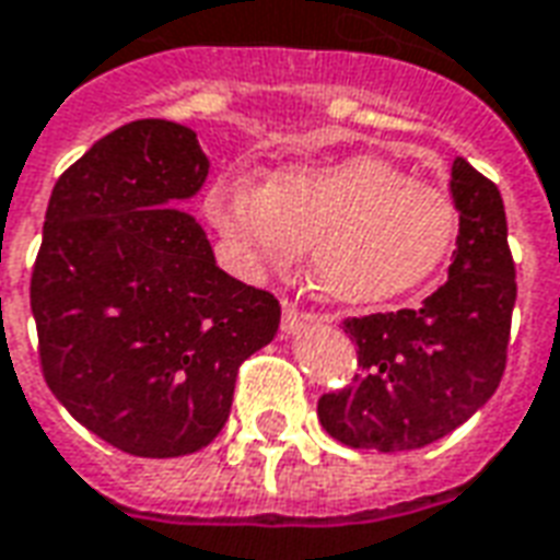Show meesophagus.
Listing matches in <instances>:
<instances>
[{"instance_id": "1", "label": "esophagus", "mask_w": 560, "mask_h": 560, "mask_svg": "<svg viewBox=\"0 0 560 560\" xmlns=\"http://www.w3.org/2000/svg\"><path fill=\"white\" fill-rule=\"evenodd\" d=\"M320 320L317 315H308V312H296L291 303H284V317H281V332L284 336H293L296 329H303L305 324H315Z\"/></svg>"}]
</instances>
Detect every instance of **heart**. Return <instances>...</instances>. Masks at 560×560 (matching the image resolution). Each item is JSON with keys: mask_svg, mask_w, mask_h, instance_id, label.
I'll list each match as a JSON object with an SVG mask.
<instances>
[{"mask_svg": "<svg viewBox=\"0 0 560 560\" xmlns=\"http://www.w3.org/2000/svg\"><path fill=\"white\" fill-rule=\"evenodd\" d=\"M203 209L245 269L284 272L308 248L324 296L357 308L432 279L462 228L450 188L413 179L372 152L291 161L264 185L224 173L207 188Z\"/></svg>", "mask_w": 560, "mask_h": 560, "instance_id": "b5f03b06", "label": "heart"}]
</instances>
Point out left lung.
Returning a JSON list of instances; mask_svg holds the SVG:
<instances>
[{
	"label": "left lung",
	"mask_w": 560,
	"mask_h": 560,
	"mask_svg": "<svg viewBox=\"0 0 560 560\" xmlns=\"http://www.w3.org/2000/svg\"><path fill=\"white\" fill-rule=\"evenodd\" d=\"M450 191L462 228L444 284L420 308L345 320L363 375L320 396L317 417L353 450L434 444L480 411L504 375L516 305L504 200L465 159L453 161Z\"/></svg>",
	"instance_id": "obj_1"
}]
</instances>
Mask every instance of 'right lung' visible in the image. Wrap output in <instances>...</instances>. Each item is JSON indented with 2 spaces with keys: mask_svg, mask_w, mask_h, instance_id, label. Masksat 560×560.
<instances>
[{
  "mask_svg": "<svg viewBox=\"0 0 560 560\" xmlns=\"http://www.w3.org/2000/svg\"><path fill=\"white\" fill-rule=\"evenodd\" d=\"M207 173L191 128L138 119L59 176L44 215L30 288L44 381L131 456L207 446L240 365L279 329V300L219 269L203 228L173 209Z\"/></svg>",
  "mask_w": 560,
  "mask_h": 560,
  "instance_id": "right-lung-1",
  "label": "right lung"
}]
</instances>
